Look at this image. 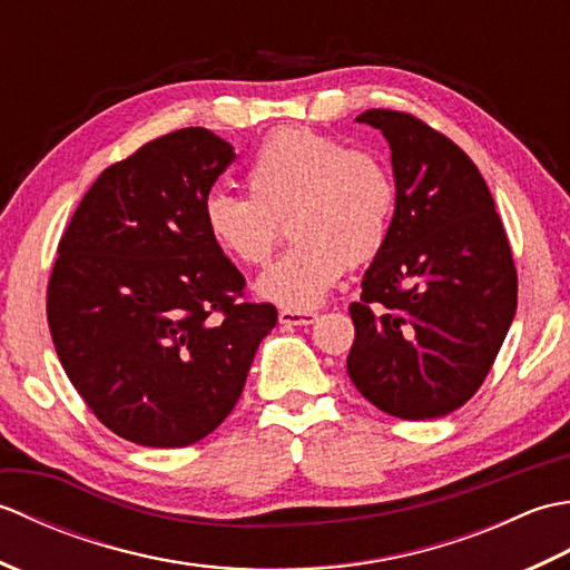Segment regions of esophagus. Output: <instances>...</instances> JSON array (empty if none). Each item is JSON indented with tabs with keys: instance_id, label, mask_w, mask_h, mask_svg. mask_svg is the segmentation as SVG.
Segmentation results:
<instances>
[{
	"instance_id": "obj_1",
	"label": "esophagus",
	"mask_w": 570,
	"mask_h": 570,
	"mask_svg": "<svg viewBox=\"0 0 570 570\" xmlns=\"http://www.w3.org/2000/svg\"><path fill=\"white\" fill-rule=\"evenodd\" d=\"M316 318L318 313L313 311H292V308L278 311V323L282 325H311Z\"/></svg>"
}]
</instances>
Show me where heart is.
I'll use <instances>...</instances> for the list:
<instances>
[{
  "label": "heart",
  "mask_w": 570,
  "mask_h": 570,
  "mask_svg": "<svg viewBox=\"0 0 570 570\" xmlns=\"http://www.w3.org/2000/svg\"><path fill=\"white\" fill-rule=\"evenodd\" d=\"M245 184L249 196L215 190L205 198V233L227 259L259 266L286 220L294 245L257 282V294L276 306L316 308L347 266L372 262L390 242L396 186L377 154L284 127L254 151Z\"/></svg>",
  "instance_id": "heart-1"
}]
</instances>
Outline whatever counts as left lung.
<instances>
[{
  "label": "left lung",
  "mask_w": 570,
  "mask_h": 570,
  "mask_svg": "<svg viewBox=\"0 0 570 570\" xmlns=\"http://www.w3.org/2000/svg\"><path fill=\"white\" fill-rule=\"evenodd\" d=\"M390 141L396 208L350 304L347 374L390 416L439 419L480 390L517 311V269L485 178L419 117H357Z\"/></svg>",
  "instance_id": "left-lung-1"
}]
</instances>
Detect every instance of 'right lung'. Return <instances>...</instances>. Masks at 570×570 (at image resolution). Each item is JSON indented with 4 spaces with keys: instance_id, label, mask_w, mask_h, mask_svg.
Instances as JSON below:
<instances>
[{
    "instance_id": "1",
    "label": "right lung",
    "mask_w": 570,
    "mask_h": 570,
    "mask_svg": "<svg viewBox=\"0 0 570 570\" xmlns=\"http://www.w3.org/2000/svg\"><path fill=\"white\" fill-rule=\"evenodd\" d=\"M233 161L203 127L144 144L105 168L58 242L46 294L58 360L131 443L184 448L213 433L276 325L205 233L203 203Z\"/></svg>"
}]
</instances>
